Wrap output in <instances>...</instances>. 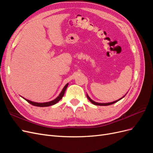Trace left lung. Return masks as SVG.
Masks as SVG:
<instances>
[{"mask_svg": "<svg viewBox=\"0 0 153 153\" xmlns=\"http://www.w3.org/2000/svg\"><path fill=\"white\" fill-rule=\"evenodd\" d=\"M126 94H125L123 97H122L121 98H120V99H119V100H116V101H113V102H110V103H98V102H95L94 101H93L92 100H91V98H90V97L88 96V94H87V98H88V100H89L92 103V104H94V105H100V106H107V105H112V104H114V103H116V102H117L118 101H119V100H121L122 98H123L124 97L126 96Z\"/></svg>", "mask_w": 153, "mask_h": 153, "instance_id": "obj_1", "label": "left lung"}]
</instances>
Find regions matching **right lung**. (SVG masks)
Masks as SVG:
<instances>
[{"mask_svg":"<svg viewBox=\"0 0 153 153\" xmlns=\"http://www.w3.org/2000/svg\"><path fill=\"white\" fill-rule=\"evenodd\" d=\"M68 85V84H67L64 87L63 89L62 90L61 92V93H60V94L56 98H55V99L53 100H52V101H49V102L37 103V102H34V101H30V100H27V99H25V98H23V97H22V98H24V100H25L27 101V102L29 103L30 104H31V105H34V106H39V107H45V106H51V105H55V104H56L57 102H59V101L62 98V97H63V96H64V92H65V91H66V89H67Z\"/></svg>","mask_w":153,"mask_h":153,"instance_id":"1","label":"right lung"}]
</instances>
